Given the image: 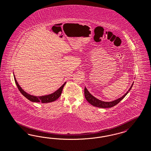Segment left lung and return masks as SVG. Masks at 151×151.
Listing matches in <instances>:
<instances>
[{"label": "left lung", "instance_id": "1", "mask_svg": "<svg viewBox=\"0 0 151 151\" xmlns=\"http://www.w3.org/2000/svg\"><path fill=\"white\" fill-rule=\"evenodd\" d=\"M133 82L132 85L131 87L129 88V89L128 90V91L127 92L124 96H122L121 97L119 98L118 99L116 100L111 101V102H105V101H102L100 100L97 99H96V97H95L94 96H92L91 94L88 92L87 90V88L86 87H85L84 89V94H85V97L86 99V100L91 104L92 105L97 107H100V108H110L112 107H114V106L116 105L117 104H118L119 102L122 100L125 96L127 95V94L128 93V92L131 90V89L132 88L133 85Z\"/></svg>", "mask_w": 151, "mask_h": 151}]
</instances>
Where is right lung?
Wrapping results in <instances>:
<instances>
[{"mask_svg":"<svg viewBox=\"0 0 151 151\" xmlns=\"http://www.w3.org/2000/svg\"><path fill=\"white\" fill-rule=\"evenodd\" d=\"M14 80L15 83L18 88L19 91L22 93V94L23 96H25L27 99L31 101L32 102H41V103H49V102H51L54 101L56 100L59 97L61 92L63 91V89L64 88L65 85L66 84V82H65L64 84L60 87L59 88L56 90V91L54 92V93L48 95H45L42 96H32L31 95H29V93H27L26 92L24 91L22 87L19 86L18 82L17 81V80L15 78V76L14 75Z\"/></svg>","mask_w":151,"mask_h":151,"instance_id":"right-lung-1","label":"right lung"}]
</instances>
